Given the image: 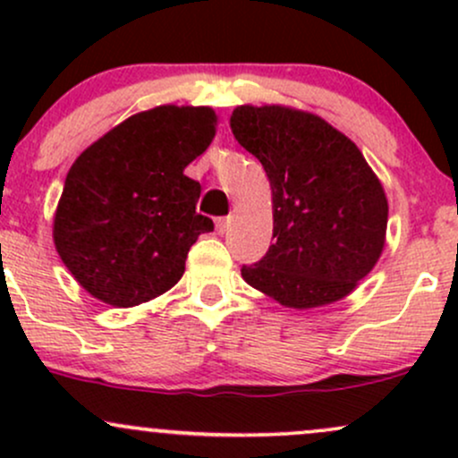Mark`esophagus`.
Here are the masks:
<instances>
[{
  "label": "esophagus",
  "instance_id": "34e87169",
  "mask_svg": "<svg viewBox=\"0 0 458 458\" xmlns=\"http://www.w3.org/2000/svg\"><path fill=\"white\" fill-rule=\"evenodd\" d=\"M228 224H230L228 217H217V219H215V228H217L219 234H224L225 230H228Z\"/></svg>",
  "mask_w": 458,
  "mask_h": 458
}]
</instances>
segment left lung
Wrapping results in <instances>:
<instances>
[{
    "label": "left lung",
    "instance_id": "8db88e82",
    "mask_svg": "<svg viewBox=\"0 0 458 458\" xmlns=\"http://www.w3.org/2000/svg\"><path fill=\"white\" fill-rule=\"evenodd\" d=\"M236 141L269 176L273 245L241 276L286 308H318L349 295L386 245L387 199L346 135L318 115L241 105Z\"/></svg>",
    "mask_w": 458,
    "mask_h": 458
}]
</instances>
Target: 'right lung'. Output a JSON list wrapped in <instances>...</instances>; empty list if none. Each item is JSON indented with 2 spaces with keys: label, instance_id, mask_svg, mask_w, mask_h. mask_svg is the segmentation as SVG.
<instances>
[{
  "label": "right lung",
  "instance_id": "obj_1",
  "mask_svg": "<svg viewBox=\"0 0 458 458\" xmlns=\"http://www.w3.org/2000/svg\"><path fill=\"white\" fill-rule=\"evenodd\" d=\"M215 124L211 107L161 105L131 115L72 163L54 241L92 297L131 308L181 280L191 245L213 230L196 213L199 182L182 172L208 148Z\"/></svg>",
  "mask_w": 458,
  "mask_h": 458
}]
</instances>
